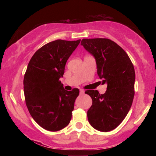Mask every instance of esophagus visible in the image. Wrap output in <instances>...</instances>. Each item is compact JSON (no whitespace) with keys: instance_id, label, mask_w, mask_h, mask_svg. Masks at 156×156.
<instances>
[{"instance_id":"obj_1","label":"esophagus","mask_w":156,"mask_h":156,"mask_svg":"<svg viewBox=\"0 0 156 156\" xmlns=\"http://www.w3.org/2000/svg\"><path fill=\"white\" fill-rule=\"evenodd\" d=\"M80 94H84V90H83V89H80Z\"/></svg>"}]
</instances>
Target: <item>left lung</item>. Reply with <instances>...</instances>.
I'll return each mask as SVG.
<instances>
[{
    "instance_id": "8db88e82",
    "label": "left lung",
    "mask_w": 156,
    "mask_h": 156,
    "mask_svg": "<svg viewBox=\"0 0 156 156\" xmlns=\"http://www.w3.org/2000/svg\"><path fill=\"white\" fill-rule=\"evenodd\" d=\"M81 44L95 57L98 75L103 84L107 83L104 94L97 90L85 91L92 99L87 112L89 122L98 131H110L122 122L133 103V65L126 52L109 39H82Z\"/></svg>"
}]
</instances>
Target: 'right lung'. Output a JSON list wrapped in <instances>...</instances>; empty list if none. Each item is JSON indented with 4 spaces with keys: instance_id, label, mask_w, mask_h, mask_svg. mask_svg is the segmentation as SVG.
Instances as JSON below:
<instances>
[{
    "instance_id": "right-lung-1",
    "label": "right lung",
    "mask_w": 156,
    "mask_h": 156,
    "mask_svg": "<svg viewBox=\"0 0 156 156\" xmlns=\"http://www.w3.org/2000/svg\"><path fill=\"white\" fill-rule=\"evenodd\" d=\"M80 41L49 42L36 51L27 65L23 80L25 104L34 120L48 131L64 129L72 119L80 90H65L59 78Z\"/></svg>"
}]
</instances>
